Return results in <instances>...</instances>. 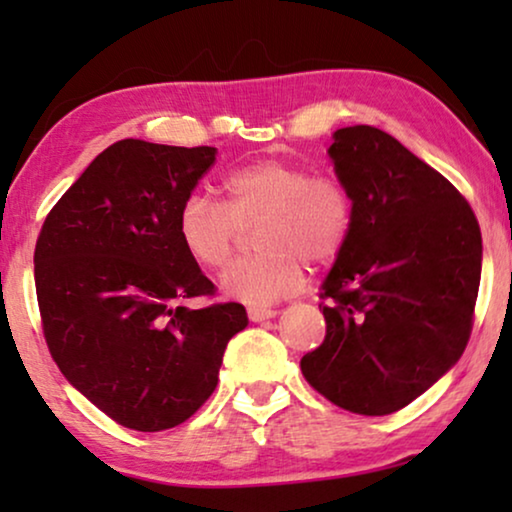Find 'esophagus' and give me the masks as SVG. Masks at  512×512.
Listing matches in <instances>:
<instances>
[{
  "label": "esophagus",
  "instance_id": "esophagus-1",
  "mask_svg": "<svg viewBox=\"0 0 512 512\" xmlns=\"http://www.w3.org/2000/svg\"><path fill=\"white\" fill-rule=\"evenodd\" d=\"M247 317L251 321H265V319L277 317V310H270V307H249Z\"/></svg>",
  "mask_w": 512,
  "mask_h": 512
}]
</instances>
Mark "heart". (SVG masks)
I'll return each instance as SVG.
<instances>
[{
	"label": "heart",
	"instance_id": "heart-1",
	"mask_svg": "<svg viewBox=\"0 0 512 512\" xmlns=\"http://www.w3.org/2000/svg\"><path fill=\"white\" fill-rule=\"evenodd\" d=\"M223 205L188 195L177 214L181 247L200 268L219 272L237 254L242 228L258 226L263 254L233 265L221 284L230 298L270 305L300 291L303 263L326 268L345 251L354 228V198L333 174H312L286 160L263 158L221 179Z\"/></svg>",
	"mask_w": 512,
	"mask_h": 512
}]
</instances>
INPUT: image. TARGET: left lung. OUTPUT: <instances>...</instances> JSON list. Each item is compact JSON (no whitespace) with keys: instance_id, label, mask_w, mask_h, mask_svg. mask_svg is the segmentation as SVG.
I'll list each match as a JSON object with an SVG mask.
<instances>
[{"instance_id":"1","label":"left lung","mask_w":512,"mask_h":512,"mask_svg":"<svg viewBox=\"0 0 512 512\" xmlns=\"http://www.w3.org/2000/svg\"><path fill=\"white\" fill-rule=\"evenodd\" d=\"M331 153L354 198V228L321 289L326 338L300 359L310 387L342 410L405 408L464 354L482 235L443 174L373 125L340 128Z\"/></svg>"}]
</instances>
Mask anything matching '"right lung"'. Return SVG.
I'll list each match as a JSON object with an SVG mask.
<instances>
[{
	"instance_id": "obj_1",
	"label": "right lung",
	"mask_w": 512,
	"mask_h": 512,
	"mask_svg": "<svg viewBox=\"0 0 512 512\" xmlns=\"http://www.w3.org/2000/svg\"><path fill=\"white\" fill-rule=\"evenodd\" d=\"M214 160V146L121 139L55 202L37 237L48 352L125 429L165 431L193 417L249 321L240 303L184 307L216 293L177 235L181 202Z\"/></svg>"
}]
</instances>
